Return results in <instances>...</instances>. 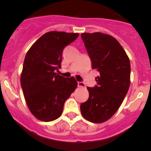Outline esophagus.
I'll use <instances>...</instances> for the list:
<instances>
[{
  "label": "esophagus",
  "mask_w": 151,
  "mask_h": 151,
  "mask_svg": "<svg viewBox=\"0 0 151 151\" xmlns=\"http://www.w3.org/2000/svg\"><path fill=\"white\" fill-rule=\"evenodd\" d=\"M77 85H78V87L85 88V83H83V82H78V83H77Z\"/></svg>",
  "instance_id": "obj_1"
}]
</instances>
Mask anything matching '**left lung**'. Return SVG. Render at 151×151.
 Masks as SVG:
<instances>
[{"instance_id": "8db88e82", "label": "left lung", "mask_w": 151, "mask_h": 151, "mask_svg": "<svg viewBox=\"0 0 151 151\" xmlns=\"http://www.w3.org/2000/svg\"><path fill=\"white\" fill-rule=\"evenodd\" d=\"M92 62L99 73L97 85L88 87L89 98L80 104L83 116L91 122L107 121L119 109L130 85L131 66L126 52L114 37L98 33L81 34Z\"/></svg>"}]
</instances>
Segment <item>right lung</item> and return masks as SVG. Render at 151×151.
Instances as JSON below:
<instances>
[{"instance_id": "add662e5", "label": "right lung", "mask_w": 151, "mask_h": 151, "mask_svg": "<svg viewBox=\"0 0 151 151\" xmlns=\"http://www.w3.org/2000/svg\"><path fill=\"white\" fill-rule=\"evenodd\" d=\"M78 33L51 31L41 36L27 52L21 87L31 113L40 121H52L61 115L65 101L77 86L74 77L55 73L61 67L64 47Z\"/></svg>"}]
</instances>
